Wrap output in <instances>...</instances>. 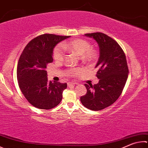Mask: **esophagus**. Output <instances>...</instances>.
I'll list each match as a JSON object with an SVG mask.
<instances>
[{
	"instance_id": "obj_1",
	"label": "esophagus",
	"mask_w": 148,
	"mask_h": 148,
	"mask_svg": "<svg viewBox=\"0 0 148 148\" xmlns=\"http://www.w3.org/2000/svg\"><path fill=\"white\" fill-rule=\"evenodd\" d=\"M75 84H76V83H74V82H70V83H68V87H72V86H74Z\"/></svg>"
}]
</instances>
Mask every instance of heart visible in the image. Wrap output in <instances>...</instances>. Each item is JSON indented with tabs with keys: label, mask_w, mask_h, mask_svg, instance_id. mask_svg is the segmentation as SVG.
Returning <instances> with one entry per match:
<instances>
[{
	"label": "heart",
	"mask_w": 148,
	"mask_h": 148,
	"mask_svg": "<svg viewBox=\"0 0 148 148\" xmlns=\"http://www.w3.org/2000/svg\"><path fill=\"white\" fill-rule=\"evenodd\" d=\"M65 49L76 53L85 61H91L96 56V50L91 48L90 44L87 41L82 39H76L64 42L62 45H56L53 50V58L56 61L60 62L63 61L65 56ZM68 72L70 74L76 75L79 72V69H69Z\"/></svg>",
	"instance_id": "heart-1"
}]
</instances>
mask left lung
Returning a JSON list of instances; mask_svg holds the SVG:
<instances>
[{"instance_id":"8db88e82","label":"left lung","mask_w":148,"mask_h":148,"mask_svg":"<svg viewBox=\"0 0 148 148\" xmlns=\"http://www.w3.org/2000/svg\"><path fill=\"white\" fill-rule=\"evenodd\" d=\"M92 37L100 47V57L95 68L97 84L85 86L87 92L81 96L82 103L92 111H100L114 103L119 98L127 81L129 69L125 53L119 43L101 32L86 34Z\"/></svg>"}]
</instances>
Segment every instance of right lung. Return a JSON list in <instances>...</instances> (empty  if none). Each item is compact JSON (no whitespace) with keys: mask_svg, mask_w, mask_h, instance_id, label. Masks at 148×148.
<instances>
[{"mask_svg":"<svg viewBox=\"0 0 148 148\" xmlns=\"http://www.w3.org/2000/svg\"><path fill=\"white\" fill-rule=\"evenodd\" d=\"M69 37L41 35L31 40L21 53L17 69L18 86L26 100L35 107L51 109L62 100L67 84L48 82L46 69L53 61V48Z\"/></svg>","mask_w":148,"mask_h":148,"instance_id":"add662e5","label":"right lung"}]
</instances>
